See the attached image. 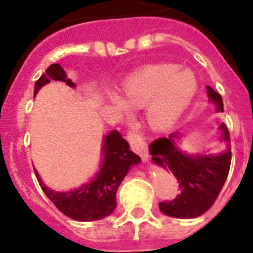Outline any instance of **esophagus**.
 Returning <instances> with one entry per match:
<instances>
[{"label": "esophagus", "mask_w": 253, "mask_h": 253, "mask_svg": "<svg viewBox=\"0 0 253 253\" xmlns=\"http://www.w3.org/2000/svg\"><path fill=\"white\" fill-rule=\"evenodd\" d=\"M127 140H128L131 149L135 154H138L143 158L144 161L148 160L149 152H148V145H146L145 140H144L143 135L140 134V132L135 128V126H132L131 128L127 131L126 134Z\"/></svg>", "instance_id": "esophagus-1"}]
</instances>
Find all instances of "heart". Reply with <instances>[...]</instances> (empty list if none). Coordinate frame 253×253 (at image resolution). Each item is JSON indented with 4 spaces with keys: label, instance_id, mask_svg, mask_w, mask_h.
<instances>
[{
    "label": "heart",
    "instance_id": "b5f03b06",
    "mask_svg": "<svg viewBox=\"0 0 253 253\" xmlns=\"http://www.w3.org/2000/svg\"><path fill=\"white\" fill-rule=\"evenodd\" d=\"M196 76L188 69L180 71L176 65L154 66L129 78L124 86V99L110 96L113 104L120 112L127 105L145 107L149 104V124L156 129H165L181 115L197 92Z\"/></svg>",
    "mask_w": 253,
    "mask_h": 253
}]
</instances>
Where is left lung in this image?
<instances>
[{
    "instance_id": "1",
    "label": "left lung",
    "mask_w": 253,
    "mask_h": 253,
    "mask_svg": "<svg viewBox=\"0 0 253 253\" xmlns=\"http://www.w3.org/2000/svg\"><path fill=\"white\" fill-rule=\"evenodd\" d=\"M210 101L217 105V112H223V101L220 93L207 87ZM222 140L228 144L226 152L220 155L188 156L177 149L171 133L169 138H158L150 144L152 161L165 169L173 171L179 182V194L173 201L160 203V209L170 217L193 218L207 212L217 199L229 173L232 151L230 135L226 125Z\"/></svg>"
}]
</instances>
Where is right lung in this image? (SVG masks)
Returning a JSON list of instances; mask_svg holds the SVG:
<instances>
[{"instance_id": "1", "label": "right lung", "mask_w": 253, "mask_h": 253, "mask_svg": "<svg viewBox=\"0 0 253 253\" xmlns=\"http://www.w3.org/2000/svg\"><path fill=\"white\" fill-rule=\"evenodd\" d=\"M52 80H60L74 86L59 63L50 65L45 73L35 84V95L38 90ZM103 166L95 179L87 185L69 192H55L49 190L37 171L36 177L55 207L63 215L76 221H95L107 217L116 208V192L129 167L140 162V157L129 150V145L120 132L114 129L105 137L103 145Z\"/></svg>"}]
</instances>
